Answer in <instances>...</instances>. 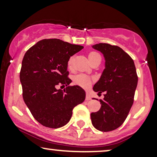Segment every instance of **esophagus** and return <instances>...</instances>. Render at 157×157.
Wrapping results in <instances>:
<instances>
[{"mask_svg": "<svg viewBox=\"0 0 157 157\" xmlns=\"http://www.w3.org/2000/svg\"><path fill=\"white\" fill-rule=\"evenodd\" d=\"M91 100V98H90V94H89L88 93H86V100Z\"/></svg>", "mask_w": 157, "mask_h": 157, "instance_id": "1", "label": "esophagus"}]
</instances>
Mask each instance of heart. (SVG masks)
Wrapping results in <instances>:
<instances>
[{"label": "heart", "instance_id": "obj_1", "mask_svg": "<svg viewBox=\"0 0 157 157\" xmlns=\"http://www.w3.org/2000/svg\"><path fill=\"white\" fill-rule=\"evenodd\" d=\"M98 57H100V56L99 54L95 52H91L88 55V57L90 63ZM73 59V57H71L68 59V62H67V66H68V67H71V65H72ZM73 82H74L75 84L79 85V86H82V87H88L90 85L92 81H91V78L89 76H87V75L84 74H78L74 76V78H73Z\"/></svg>", "mask_w": 157, "mask_h": 157}]
</instances>
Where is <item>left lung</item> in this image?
I'll list each match as a JSON object with an SVG mask.
<instances>
[{"label":"left lung","instance_id":"1","mask_svg":"<svg viewBox=\"0 0 157 157\" xmlns=\"http://www.w3.org/2000/svg\"><path fill=\"white\" fill-rule=\"evenodd\" d=\"M92 48L101 52L105 60V69L93 90L98 94L105 92V94L100 100V110L91 113V119L94 128L109 132L119 127L128 116L134 101L138 75L134 61L121 48L102 43Z\"/></svg>","mask_w":157,"mask_h":157}]
</instances>
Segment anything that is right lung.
I'll return each mask as SVG.
<instances>
[{
    "label": "right lung",
    "mask_w": 157,
    "mask_h": 157,
    "mask_svg": "<svg viewBox=\"0 0 157 157\" xmlns=\"http://www.w3.org/2000/svg\"><path fill=\"white\" fill-rule=\"evenodd\" d=\"M84 46L53 38L40 40L26 52L19 78L23 100L35 119L49 128L68 122L75 106L84 101L85 91L69 86L67 62ZM57 85L67 87L57 90Z\"/></svg>",
    "instance_id": "1"
}]
</instances>
